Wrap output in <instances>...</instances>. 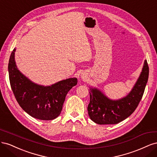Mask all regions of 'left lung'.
I'll list each match as a JSON object with an SVG mask.
<instances>
[{"instance_id": "obj_1", "label": "left lung", "mask_w": 157, "mask_h": 157, "mask_svg": "<svg viewBox=\"0 0 157 157\" xmlns=\"http://www.w3.org/2000/svg\"><path fill=\"white\" fill-rule=\"evenodd\" d=\"M148 77L149 66L145 60L140 77L126 97L112 100L99 90L90 88L88 106L90 119L98 124H115L126 119L134 113L141 101Z\"/></svg>"}]
</instances>
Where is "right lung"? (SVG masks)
I'll list each match as a JSON object with an SVG mask.
<instances>
[{
	"instance_id": "right-lung-1",
	"label": "right lung",
	"mask_w": 157,
	"mask_h": 157,
	"mask_svg": "<svg viewBox=\"0 0 157 157\" xmlns=\"http://www.w3.org/2000/svg\"><path fill=\"white\" fill-rule=\"evenodd\" d=\"M16 48L8 63L10 86L17 103L27 114L39 120L50 121L58 117L62 110L66 95L77 84V78H70L44 86L36 84L17 68Z\"/></svg>"
}]
</instances>
